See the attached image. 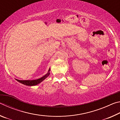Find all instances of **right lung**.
I'll return each mask as SVG.
<instances>
[{
	"mask_svg": "<svg viewBox=\"0 0 120 120\" xmlns=\"http://www.w3.org/2000/svg\"><path fill=\"white\" fill-rule=\"evenodd\" d=\"M50 68L48 70V72L47 74L44 75L43 77H42L41 78H38V79H35V80H20L19 79H15L17 81V82H19L22 84H24L26 86H35V85H37L38 84H40V82H41L42 81H43L45 78H47V77L49 76L50 75Z\"/></svg>",
	"mask_w": 120,
	"mask_h": 120,
	"instance_id": "obj_1",
	"label": "right lung"
}]
</instances>
